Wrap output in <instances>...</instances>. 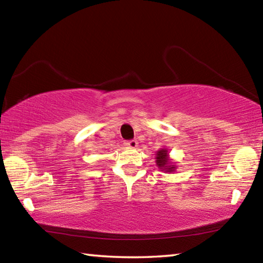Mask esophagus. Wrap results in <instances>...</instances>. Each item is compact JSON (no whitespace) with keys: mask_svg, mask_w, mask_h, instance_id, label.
<instances>
[{"mask_svg":"<svg viewBox=\"0 0 263 263\" xmlns=\"http://www.w3.org/2000/svg\"><path fill=\"white\" fill-rule=\"evenodd\" d=\"M125 146L130 148H136L138 146V141L136 139H131V140H127L125 141Z\"/></svg>","mask_w":263,"mask_h":263,"instance_id":"obj_1","label":"esophagus"}]
</instances>
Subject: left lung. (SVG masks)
<instances>
[{"label":"left lung","instance_id":"obj_1","mask_svg":"<svg viewBox=\"0 0 263 263\" xmlns=\"http://www.w3.org/2000/svg\"><path fill=\"white\" fill-rule=\"evenodd\" d=\"M157 164L159 168L163 169L166 172H173L175 169V167L169 166V160L167 158V151L166 149H161L159 151L157 154Z\"/></svg>","mask_w":263,"mask_h":263}]
</instances>
